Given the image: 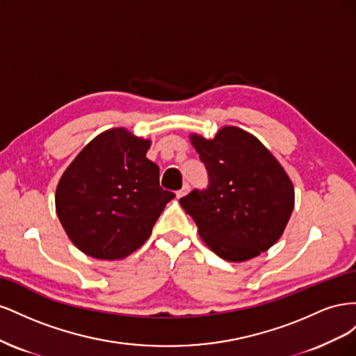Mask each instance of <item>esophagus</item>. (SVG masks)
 I'll return each instance as SVG.
<instances>
[{
	"mask_svg": "<svg viewBox=\"0 0 356 356\" xmlns=\"http://www.w3.org/2000/svg\"><path fill=\"white\" fill-rule=\"evenodd\" d=\"M188 191H190V184H188V182H186V184H184V186H182V188L177 191V197H178V199H181V197H184V196L187 195V193H188Z\"/></svg>",
	"mask_w": 356,
	"mask_h": 356,
	"instance_id": "1",
	"label": "esophagus"
}]
</instances>
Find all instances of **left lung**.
Listing matches in <instances>:
<instances>
[{
  "instance_id": "obj_1",
  "label": "left lung",
  "mask_w": 356,
  "mask_h": 356,
  "mask_svg": "<svg viewBox=\"0 0 356 356\" xmlns=\"http://www.w3.org/2000/svg\"><path fill=\"white\" fill-rule=\"evenodd\" d=\"M208 187L179 203L211 250L227 261L251 260L281 238L294 209V187L284 168L258 139L224 126L213 139L191 135Z\"/></svg>"
}]
</instances>
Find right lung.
Returning a JSON list of instances; mask_svg holds the SVG:
<instances>
[{
    "label": "right lung",
    "instance_id": "right-lung-1",
    "mask_svg": "<svg viewBox=\"0 0 356 356\" xmlns=\"http://www.w3.org/2000/svg\"><path fill=\"white\" fill-rule=\"evenodd\" d=\"M148 139L123 127L102 132L63 172L56 212L68 238L86 255L120 260L152 234L175 197L159 182V166L145 157Z\"/></svg>",
    "mask_w": 356,
    "mask_h": 356
}]
</instances>
